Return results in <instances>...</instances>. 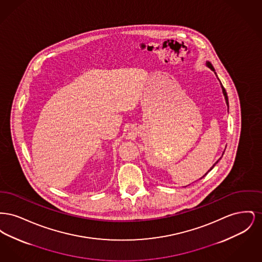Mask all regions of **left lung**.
I'll return each instance as SVG.
<instances>
[{
    "label": "left lung",
    "instance_id": "1",
    "mask_svg": "<svg viewBox=\"0 0 262 262\" xmlns=\"http://www.w3.org/2000/svg\"><path fill=\"white\" fill-rule=\"evenodd\" d=\"M207 66H208V67H209V68L211 69L212 71H214V69H213V67H212L210 63H207ZM221 85H222V83H221ZM222 90H223V93H224L225 99H226V103H227V106H229V101H228V96H227V92H226V90H225V88L224 86H223V85H222ZM218 161H219V160H218ZM218 161H217V162L215 163V164H214V165L212 166L211 169H210V170H209L208 172H210V171H211L212 169H213V167H214V166H215V165H216V164L218 163ZM208 172H207L206 174H204V176H206V174H208ZM204 176H203V177H204ZM203 177H202V178H203ZM202 178H201V179H202Z\"/></svg>",
    "mask_w": 262,
    "mask_h": 262
}]
</instances>
